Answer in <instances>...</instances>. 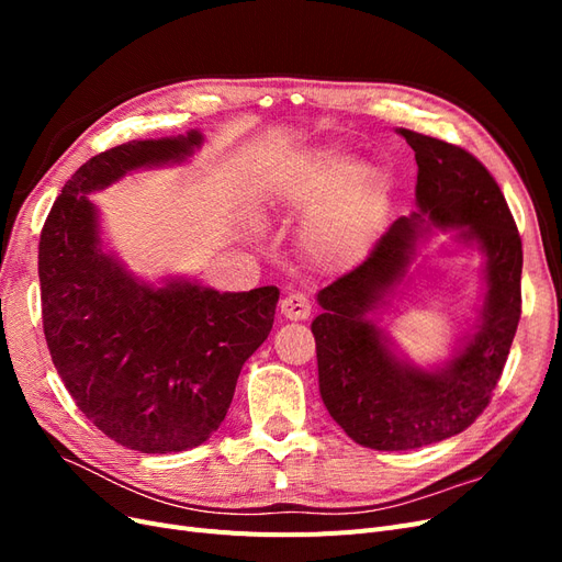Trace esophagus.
<instances>
[{"label": "esophagus", "instance_id": "esophagus-1", "mask_svg": "<svg viewBox=\"0 0 562 562\" xmlns=\"http://www.w3.org/2000/svg\"><path fill=\"white\" fill-rule=\"evenodd\" d=\"M281 314L291 321H304L312 314V302L307 295H302V293H288L281 300Z\"/></svg>", "mask_w": 562, "mask_h": 562}]
</instances>
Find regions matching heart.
Listing matches in <instances>:
<instances>
[{
  "instance_id": "heart-1",
  "label": "heart",
  "mask_w": 562,
  "mask_h": 562,
  "mask_svg": "<svg viewBox=\"0 0 562 562\" xmlns=\"http://www.w3.org/2000/svg\"><path fill=\"white\" fill-rule=\"evenodd\" d=\"M391 180L378 164H353L339 149H314L281 176L277 194L285 203L310 209L302 248L323 271L359 265L389 209Z\"/></svg>"
}]
</instances>
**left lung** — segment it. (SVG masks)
Wrapping results in <instances>:
<instances>
[{"mask_svg": "<svg viewBox=\"0 0 562 562\" xmlns=\"http://www.w3.org/2000/svg\"><path fill=\"white\" fill-rule=\"evenodd\" d=\"M415 149L417 211L398 217L368 258L318 291L312 323L318 389L330 417L372 450H415L462 434L497 386L520 321L522 244L487 168L467 149L398 131ZM434 226L486 255V300L471 336L438 369H419L376 326V312Z\"/></svg>", "mask_w": 562, "mask_h": 562, "instance_id": "1", "label": "left lung"}]
</instances>
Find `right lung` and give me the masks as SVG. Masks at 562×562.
<instances>
[{
    "label": "right lung",
    "mask_w": 562,
    "mask_h": 562,
    "mask_svg": "<svg viewBox=\"0 0 562 562\" xmlns=\"http://www.w3.org/2000/svg\"><path fill=\"white\" fill-rule=\"evenodd\" d=\"M201 143L190 131L95 155L65 182L40 239L42 321L58 375L100 431L147 454L190 450L217 431L279 302L277 285L147 283L103 248L87 194L138 168L180 164Z\"/></svg>",
    "instance_id": "add662e5"
}]
</instances>
